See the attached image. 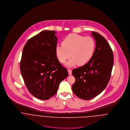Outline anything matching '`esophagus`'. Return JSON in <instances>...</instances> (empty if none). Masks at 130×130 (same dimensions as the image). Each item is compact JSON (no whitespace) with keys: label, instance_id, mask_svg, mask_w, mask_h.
I'll list each match as a JSON object with an SVG mask.
<instances>
[{"label":"esophagus","instance_id":"1","mask_svg":"<svg viewBox=\"0 0 130 130\" xmlns=\"http://www.w3.org/2000/svg\"><path fill=\"white\" fill-rule=\"evenodd\" d=\"M68 73H69V75H72V70H71V69H68Z\"/></svg>","mask_w":130,"mask_h":130}]
</instances>
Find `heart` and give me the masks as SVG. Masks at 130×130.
Wrapping results in <instances>:
<instances>
[{"label":"heart","instance_id":"heart-1","mask_svg":"<svg viewBox=\"0 0 130 130\" xmlns=\"http://www.w3.org/2000/svg\"><path fill=\"white\" fill-rule=\"evenodd\" d=\"M61 45L56 46V56L60 62L64 63L71 56L72 58L67 63L69 67L86 64L93 57L95 48V42L92 37L74 33L65 37Z\"/></svg>","mask_w":130,"mask_h":130}]
</instances>
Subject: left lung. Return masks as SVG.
I'll return each mask as SVG.
<instances>
[{
  "instance_id": "left-lung-1",
  "label": "left lung",
  "mask_w": 130,
  "mask_h": 130,
  "mask_svg": "<svg viewBox=\"0 0 130 130\" xmlns=\"http://www.w3.org/2000/svg\"><path fill=\"white\" fill-rule=\"evenodd\" d=\"M96 47L93 57L84 66L74 69L75 79L72 90L79 98L85 100L93 99L107 87L113 64V56L110 45L99 33L92 31Z\"/></svg>"
}]
</instances>
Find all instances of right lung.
I'll return each instance as SVG.
<instances>
[{"label":"right lung","mask_w":130,"mask_h":130,"mask_svg":"<svg viewBox=\"0 0 130 130\" xmlns=\"http://www.w3.org/2000/svg\"><path fill=\"white\" fill-rule=\"evenodd\" d=\"M56 31L43 30L25 44L20 63L21 74L28 91L36 98L46 100L53 96L67 69L57 58Z\"/></svg>","instance_id":"right-lung-1"}]
</instances>
